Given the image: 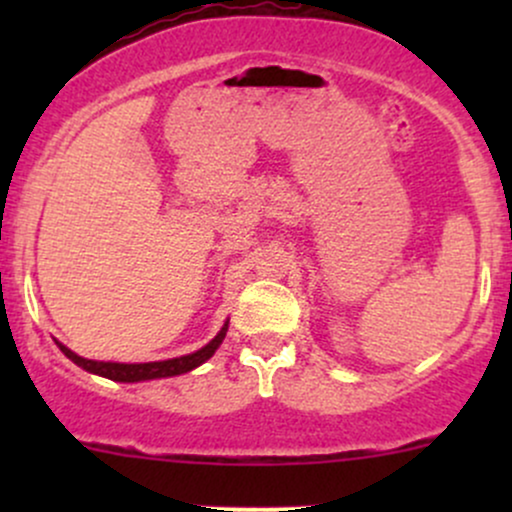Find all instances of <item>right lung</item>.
Returning a JSON list of instances; mask_svg holds the SVG:
<instances>
[{
  "label": "right lung",
  "instance_id": "1",
  "mask_svg": "<svg viewBox=\"0 0 512 512\" xmlns=\"http://www.w3.org/2000/svg\"><path fill=\"white\" fill-rule=\"evenodd\" d=\"M228 332V322L221 327V332L216 334L214 339L207 346L195 351V354H187L180 358H168V361H151V363H113V361H91V358H84L79 354H74L72 349L57 342V346L62 349V354L74 361L76 366H81L88 373L103 375V378L115 380V383H142V380H156V378H170V375H182L190 373L192 368L202 366L204 361H209L214 356V351L219 349L223 337Z\"/></svg>",
  "mask_w": 512,
  "mask_h": 512
}]
</instances>
